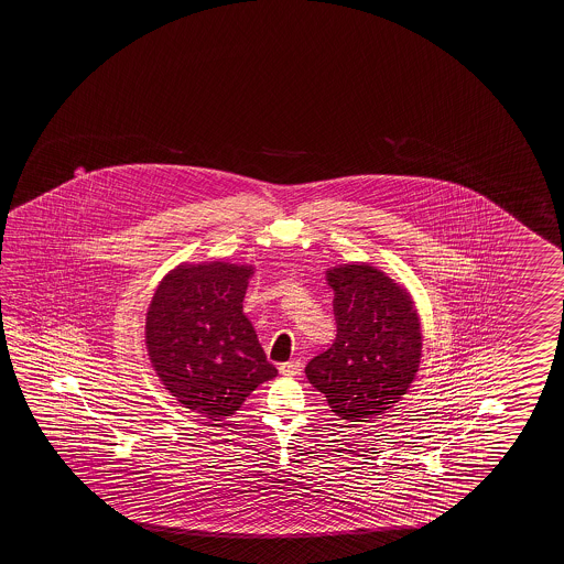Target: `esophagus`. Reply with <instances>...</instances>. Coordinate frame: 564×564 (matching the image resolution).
I'll return each mask as SVG.
<instances>
[{"mask_svg": "<svg viewBox=\"0 0 564 564\" xmlns=\"http://www.w3.org/2000/svg\"><path fill=\"white\" fill-rule=\"evenodd\" d=\"M301 361H288V362H281L279 365V372L283 375V377H295V375H299L301 372Z\"/></svg>", "mask_w": 564, "mask_h": 564, "instance_id": "esophagus-1", "label": "esophagus"}]
</instances>
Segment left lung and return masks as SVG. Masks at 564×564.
Here are the masks:
<instances>
[{
  "instance_id": "left-lung-1",
  "label": "left lung",
  "mask_w": 564,
  "mask_h": 564,
  "mask_svg": "<svg viewBox=\"0 0 564 564\" xmlns=\"http://www.w3.org/2000/svg\"><path fill=\"white\" fill-rule=\"evenodd\" d=\"M333 291L337 337L305 367L308 383L330 411L359 423L403 399L423 357L421 317L409 289L371 263L325 271Z\"/></svg>"
}]
</instances>
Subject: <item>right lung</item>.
Returning a JSON list of instances; mask_svg holds the SVG:
<instances>
[{
	"label": "right lung",
	"instance_id": "right-lung-1",
	"mask_svg": "<svg viewBox=\"0 0 564 564\" xmlns=\"http://www.w3.org/2000/svg\"><path fill=\"white\" fill-rule=\"evenodd\" d=\"M251 263L183 261L161 279L145 315V347L165 391L199 416L225 421L275 379L243 313Z\"/></svg>",
	"mask_w": 564,
	"mask_h": 564
}]
</instances>
